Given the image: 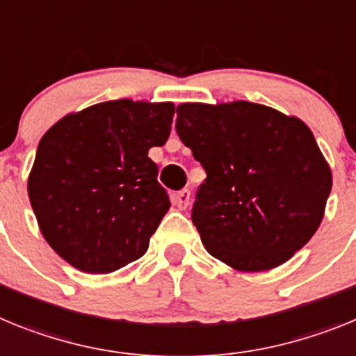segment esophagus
<instances>
[{
	"mask_svg": "<svg viewBox=\"0 0 356 356\" xmlns=\"http://www.w3.org/2000/svg\"><path fill=\"white\" fill-rule=\"evenodd\" d=\"M172 203H175V205L178 207L180 210L187 209L188 203H191V191H188V188H184V191H180V193L175 196Z\"/></svg>",
	"mask_w": 356,
	"mask_h": 356,
	"instance_id": "obj_1",
	"label": "esophagus"
}]
</instances>
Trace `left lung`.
Segmentation results:
<instances>
[{"label":"left lung","instance_id":"obj_1","mask_svg":"<svg viewBox=\"0 0 356 356\" xmlns=\"http://www.w3.org/2000/svg\"><path fill=\"white\" fill-rule=\"evenodd\" d=\"M176 131L207 171L193 207L205 250L235 271L282 266L325 217L332 169L296 115L251 102L181 103Z\"/></svg>","mask_w":356,"mask_h":356}]
</instances>
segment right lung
Masks as SVG:
<instances>
[{"mask_svg":"<svg viewBox=\"0 0 356 356\" xmlns=\"http://www.w3.org/2000/svg\"><path fill=\"white\" fill-rule=\"evenodd\" d=\"M175 103L114 99L64 115L40 139L28 197L58 257L89 275L140 259L168 213L147 151L171 134Z\"/></svg>","mask_w":356,"mask_h":356,"instance_id":"add662e5","label":"right lung"}]
</instances>
